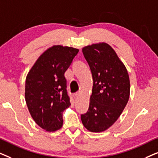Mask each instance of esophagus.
Returning a JSON list of instances; mask_svg holds the SVG:
<instances>
[{
  "mask_svg": "<svg viewBox=\"0 0 158 158\" xmlns=\"http://www.w3.org/2000/svg\"><path fill=\"white\" fill-rule=\"evenodd\" d=\"M81 94V93L80 92H77V93H75V94H73V96L75 97V98H76V97H77V96H79V95Z\"/></svg>",
  "mask_w": 158,
  "mask_h": 158,
  "instance_id": "34e87169",
  "label": "esophagus"
}]
</instances>
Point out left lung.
<instances>
[{
  "label": "left lung",
  "mask_w": 158,
  "mask_h": 158,
  "mask_svg": "<svg viewBox=\"0 0 158 158\" xmlns=\"http://www.w3.org/2000/svg\"><path fill=\"white\" fill-rule=\"evenodd\" d=\"M83 53L91 70L94 86L88 111L81 114L84 127L92 132L109 129L118 119L129 101L130 83L127 70L106 43L88 45Z\"/></svg>",
  "instance_id": "8db88e82"
}]
</instances>
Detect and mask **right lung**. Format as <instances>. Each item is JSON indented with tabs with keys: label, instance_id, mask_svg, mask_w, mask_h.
Returning a JSON list of instances; mask_svg holds the SVG:
<instances>
[{
	"label": "right lung",
	"instance_id": "obj_1",
	"mask_svg": "<svg viewBox=\"0 0 158 158\" xmlns=\"http://www.w3.org/2000/svg\"><path fill=\"white\" fill-rule=\"evenodd\" d=\"M78 52L61 45L50 47L38 58L26 78L28 109L34 122L48 131L61 128L62 112L71 105L64 73Z\"/></svg>",
	"mask_w": 158,
	"mask_h": 158
}]
</instances>
